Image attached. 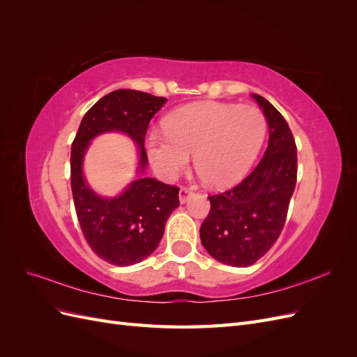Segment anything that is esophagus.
<instances>
[{"label":"esophagus","instance_id":"esophagus-1","mask_svg":"<svg viewBox=\"0 0 357 357\" xmlns=\"http://www.w3.org/2000/svg\"><path fill=\"white\" fill-rule=\"evenodd\" d=\"M193 193V190H190L189 188H180V192H178V198H180V202L181 204H185V202H188L189 201V198H190V195Z\"/></svg>","mask_w":357,"mask_h":357}]
</instances>
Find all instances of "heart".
Segmentation results:
<instances>
[{
    "mask_svg": "<svg viewBox=\"0 0 357 357\" xmlns=\"http://www.w3.org/2000/svg\"><path fill=\"white\" fill-rule=\"evenodd\" d=\"M268 122L256 105L197 102L169 113L165 131L146 137L150 164L160 177L174 180L195 155L201 180L229 188L243 180L264 146Z\"/></svg>",
    "mask_w": 357,
    "mask_h": 357,
    "instance_id": "heart-1",
    "label": "heart"
}]
</instances>
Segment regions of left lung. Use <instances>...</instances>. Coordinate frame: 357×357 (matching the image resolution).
<instances>
[{
  "label": "left lung",
  "mask_w": 357,
  "mask_h": 357,
  "mask_svg": "<svg viewBox=\"0 0 357 357\" xmlns=\"http://www.w3.org/2000/svg\"><path fill=\"white\" fill-rule=\"evenodd\" d=\"M269 126L265 155L235 188L210 195V213L201 225V243L214 259L250 266L274 245L283 231L298 174L294 134L275 107L253 95Z\"/></svg>",
  "instance_id": "8db88e82"
}]
</instances>
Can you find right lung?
<instances>
[{"label":"right lung","mask_w":357,"mask_h":357,"mask_svg":"<svg viewBox=\"0 0 357 357\" xmlns=\"http://www.w3.org/2000/svg\"><path fill=\"white\" fill-rule=\"evenodd\" d=\"M165 101L132 89L107 93L83 116L71 144V190L82 232L93 253L116 266L138 264L156 250L169 214L180 204L178 188L139 176L122 195L100 198L83 178V156L93 137L122 131L138 144V171L143 172L147 128Z\"/></svg>","instance_id":"right-lung-1"}]
</instances>
